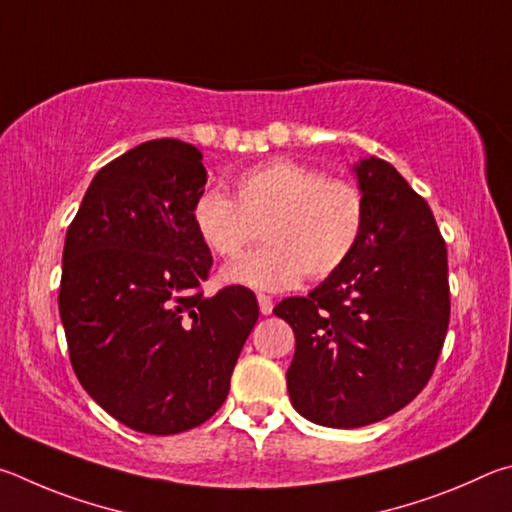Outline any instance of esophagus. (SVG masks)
Here are the masks:
<instances>
[{"mask_svg":"<svg viewBox=\"0 0 512 512\" xmlns=\"http://www.w3.org/2000/svg\"><path fill=\"white\" fill-rule=\"evenodd\" d=\"M258 308H261L263 315H272V310H274L272 297H267V294H258Z\"/></svg>","mask_w":512,"mask_h":512,"instance_id":"34e87169","label":"esophagus"}]
</instances>
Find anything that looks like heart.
Here are the masks:
<instances>
[{"label":"heart","instance_id":"obj_1","mask_svg":"<svg viewBox=\"0 0 512 512\" xmlns=\"http://www.w3.org/2000/svg\"><path fill=\"white\" fill-rule=\"evenodd\" d=\"M193 224L215 256L236 258L251 242L267 245L220 272V281L281 292L303 274L324 279L360 245L366 197L351 179L290 159L249 168L236 179V197L209 188L195 200Z\"/></svg>","mask_w":512,"mask_h":512}]
</instances>
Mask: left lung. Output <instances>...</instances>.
I'll list each match as a JSON object with an SVG mask.
<instances>
[{
	"instance_id": "8db88e82",
	"label": "left lung",
	"mask_w": 512,
	"mask_h": 512,
	"mask_svg": "<svg viewBox=\"0 0 512 512\" xmlns=\"http://www.w3.org/2000/svg\"><path fill=\"white\" fill-rule=\"evenodd\" d=\"M366 229L353 256L274 315L297 339L292 407L324 427L378 423L432 378L450 324L447 249L429 204L389 161L355 164Z\"/></svg>"
}]
</instances>
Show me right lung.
I'll return each instance as SVG.
<instances>
[{
	"label": "right lung",
	"instance_id": "add662e5",
	"mask_svg": "<svg viewBox=\"0 0 512 512\" xmlns=\"http://www.w3.org/2000/svg\"><path fill=\"white\" fill-rule=\"evenodd\" d=\"M202 152L152 139L94 175L62 251L60 319L83 389L134 432L209 420L258 321L242 285L204 297L211 251L193 224Z\"/></svg>",
	"mask_w": 512,
	"mask_h": 512
}]
</instances>
